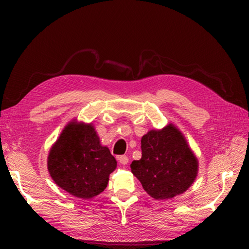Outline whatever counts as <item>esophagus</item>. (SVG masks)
Listing matches in <instances>:
<instances>
[{"label":"esophagus","instance_id":"1","mask_svg":"<svg viewBox=\"0 0 249 249\" xmlns=\"http://www.w3.org/2000/svg\"><path fill=\"white\" fill-rule=\"evenodd\" d=\"M117 160H118L119 164H122V165H126L127 163H129V158H127L126 156H120L117 158Z\"/></svg>","mask_w":249,"mask_h":249}]
</instances>
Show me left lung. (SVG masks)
<instances>
[{
	"label": "left lung",
	"mask_w": 249,
	"mask_h": 249,
	"mask_svg": "<svg viewBox=\"0 0 249 249\" xmlns=\"http://www.w3.org/2000/svg\"><path fill=\"white\" fill-rule=\"evenodd\" d=\"M142 157L131 171L155 199H170L188 190L198 173V160L178 127L169 124L141 138Z\"/></svg>",
	"instance_id": "8db88e82"
}]
</instances>
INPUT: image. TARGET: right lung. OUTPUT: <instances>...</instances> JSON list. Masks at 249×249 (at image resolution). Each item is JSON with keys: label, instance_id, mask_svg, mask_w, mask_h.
<instances>
[{"label": "right lung", "instance_id": "add662e5", "mask_svg": "<svg viewBox=\"0 0 249 249\" xmlns=\"http://www.w3.org/2000/svg\"><path fill=\"white\" fill-rule=\"evenodd\" d=\"M117 162L101 144L92 124L72 119L52 145L48 170L55 184L73 196L89 199L102 193Z\"/></svg>", "mask_w": 249, "mask_h": 249}]
</instances>
